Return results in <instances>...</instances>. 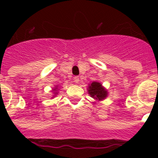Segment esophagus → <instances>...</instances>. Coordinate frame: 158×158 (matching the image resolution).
Returning <instances> with one entry per match:
<instances>
[{
    "label": "esophagus",
    "mask_w": 158,
    "mask_h": 158,
    "mask_svg": "<svg viewBox=\"0 0 158 158\" xmlns=\"http://www.w3.org/2000/svg\"><path fill=\"white\" fill-rule=\"evenodd\" d=\"M74 82L75 84H79V76H75L74 78Z\"/></svg>",
    "instance_id": "34e87169"
}]
</instances>
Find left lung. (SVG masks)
Segmentation results:
<instances>
[{"label":"left lung","instance_id":"1","mask_svg":"<svg viewBox=\"0 0 158 158\" xmlns=\"http://www.w3.org/2000/svg\"><path fill=\"white\" fill-rule=\"evenodd\" d=\"M87 89L90 97L97 101H102L108 96L107 90L98 81L92 82L89 84Z\"/></svg>","mask_w":158,"mask_h":158}]
</instances>
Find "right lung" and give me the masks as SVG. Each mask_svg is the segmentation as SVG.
Here are the masks:
<instances>
[{
	"instance_id": "1",
	"label": "right lung",
	"mask_w": 158,
	"mask_h": 158,
	"mask_svg": "<svg viewBox=\"0 0 158 158\" xmlns=\"http://www.w3.org/2000/svg\"><path fill=\"white\" fill-rule=\"evenodd\" d=\"M58 90H59V89H58V86H55L54 89H52L53 94H54V95L52 96V98H53V97H55L56 95H57V94H58V93H57V91H58Z\"/></svg>"
}]
</instances>
